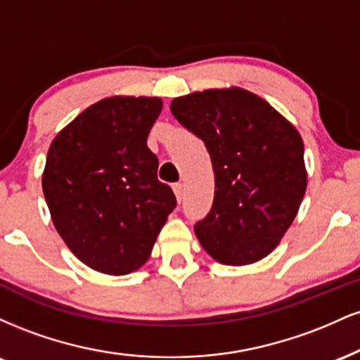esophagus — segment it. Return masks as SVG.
Returning <instances> with one entry per match:
<instances>
[{
    "instance_id": "esophagus-1",
    "label": "esophagus",
    "mask_w": 360,
    "mask_h": 360,
    "mask_svg": "<svg viewBox=\"0 0 360 360\" xmlns=\"http://www.w3.org/2000/svg\"><path fill=\"white\" fill-rule=\"evenodd\" d=\"M172 189H174V194H176L177 201H181V198H183V184H181V183L172 184Z\"/></svg>"
}]
</instances>
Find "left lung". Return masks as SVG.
Masks as SVG:
<instances>
[{
  "instance_id": "left-lung-1",
  "label": "left lung",
  "mask_w": 360,
  "mask_h": 360,
  "mask_svg": "<svg viewBox=\"0 0 360 360\" xmlns=\"http://www.w3.org/2000/svg\"><path fill=\"white\" fill-rule=\"evenodd\" d=\"M171 111L212 157L213 206L194 226L201 247L226 266L269 255L307 191L300 131L266 100L235 86L174 98Z\"/></svg>"
}]
</instances>
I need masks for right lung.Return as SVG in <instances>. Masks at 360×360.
<instances>
[{
    "mask_svg": "<svg viewBox=\"0 0 360 360\" xmlns=\"http://www.w3.org/2000/svg\"><path fill=\"white\" fill-rule=\"evenodd\" d=\"M160 111V98H105L49 147L42 189L53 226L81 262L103 274H130L143 266L176 208L147 147Z\"/></svg>",
    "mask_w": 360,
    "mask_h": 360,
    "instance_id": "add662e5",
    "label": "right lung"
}]
</instances>
